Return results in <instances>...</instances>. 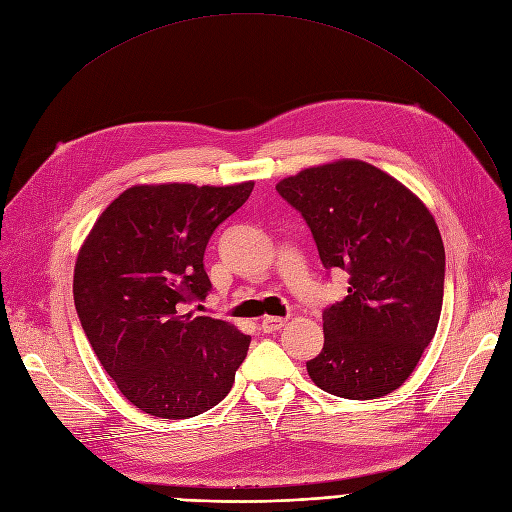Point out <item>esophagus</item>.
I'll return each mask as SVG.
<instances>
[{"label": "esophagus", "mask_w": 512, "mask_h": 512, "mask_svg": "<svg viewBox=\"0 0 512 512\" xmlns=\"http://www.w3.org/2000/svg\"><path fill=\"white\" fill-rule=\"evenodd\" d=\"M283 325H285V319H281V316H266V319H262V323H260V329L264 333H275Z\"/></svg>", "instance_id": "1"}]
</instances>
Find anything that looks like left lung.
Listing matches in <instances>:
<instances>
[{
    "instance_id": "8db88e82",
    "label": "left lung",
    "mask_w": 512,
    "mask_h": 512,
    "mask_svg": "<svg viewBox=\"0 0 512 512\" xmlns=\"http://www.w3.org/2000/svg\"><path fill=\"white\" fill-rule=\"evenodd\" d=\"M306 221L327 271L348 296L323 310L325 344L306 362L323 392L373 400L398 389L435 335L446 254L425 204L362 160L306 168L277 183Z\"/></svg>"
}]
</instances>
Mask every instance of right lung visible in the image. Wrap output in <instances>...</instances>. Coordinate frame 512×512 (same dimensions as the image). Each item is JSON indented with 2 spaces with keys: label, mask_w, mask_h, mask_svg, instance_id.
<instances>
[{
  "label": "right lung",
  "mask_w": 512,
  "mask_h": 512,
  "mask_svg": "<svg viewBox=\"0 0 512 512\" xmlns=\"http://www.w3.org/2000/svg\"><path fill=\"white\" fill-rule=\"evenodd\" d=\"M252 189L135 185L83 243L72 283L81 327L123 396L148 415H202L229 394L248 354L250 335L183 304L208 296V241Z\"/></svg>",
  "instance_id": "add662e5"
}]
</instances>
